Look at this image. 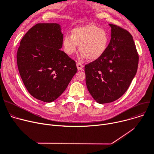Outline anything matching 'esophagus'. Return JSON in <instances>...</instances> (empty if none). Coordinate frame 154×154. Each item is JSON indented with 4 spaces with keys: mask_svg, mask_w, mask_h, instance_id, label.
Masks as SVG:
<instances>
[{
    "mask_svg": "<svg viewBox=\"0 0 154 154\" xmlns=\"http://www.w3.org/2000/svg\"><path fill=\"white\" fill-rule=\"evenodd\" d=\"M76 65H77V69H78L79 70H82V69H83V67H84L83 65H82L81 63H80V62H77V63H76Z\"/></svg>",
    "mask_w": 154,
    "mask_h": 154,
    "instance_id": "obj_1",
    "label": "esophagus"
}]
</instances>
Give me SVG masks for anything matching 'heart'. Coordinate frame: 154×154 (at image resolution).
Here are the masks:
<instances>
[{
	"label": "heart",
	"mask_w": 154,
	"mask_h": 154,
	"mask_svg": "<svg viewBox=\"0 0 154 154\" xmlns=\"http://www.w3.org/2000/svg\"><path fill=\"white\" fill-rule=\"evenodd\" d=\"M109 44V37L106 30L94 24L72 29L70 35L65 36L62 42L63 51L68 55L75 54L78 46L81 57L91 60H97L106 52Z\"/></svg>",
	"instance_id": "b5f03b06"
}]
</instances>
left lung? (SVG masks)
Listing matches in <instances>:
<instances>
[{
	"label": "left lung",
	"mask_w": 154,
	"mask_h": 154,
	"mask_svg": "<svg viewBox=\"0 0 154 154\" xmlns=\"http://www.w3.org/2000/svg\"><path fill=\"white\" fill-rule=\"evenodd\" d=\"M111 39L104 54L85 66L88 91L99 103L114 102L122 97L135 77L139 54L130 32L109 24Z\"/></svg>",
	"instance_id": "obj_1"
}]
</instances>
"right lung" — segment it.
I'll list each match as a JSON object with an SVG mask.
<instances>
[{"instance_id": "1", "label": "right lung", "mask_w": 154, "mask_h": 154, "mask_svg": "<svg viewBox=\"0 0 154 154\" xmlns=\"http://www.w3.org/2000/svg\"><path fill=\"white\" fill-rule=\"evenodd\" d=\"M58 23H37L25 34L17 52L20 77L29 94L51 102L66 89L77 72L75 62L61 51Z\"/></svg>"}]
</instances>
